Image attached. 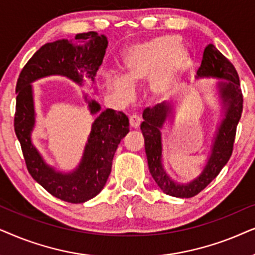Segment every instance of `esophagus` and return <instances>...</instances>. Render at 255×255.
<instances>
[{"mask_svg": "<svg viewBox=\"0 0 255 255\" xmlns=\"http://www.w3.org/2000/svg\"><path fill=\"white\" fill-rule=\"evenodd\" d=\"M129 124L133 128H137L141 124V118L136 114H133L129 117Z\"/></svg>", "mask_w": 255, "mask_h": 255, "instance_id": "obj_1", "label": "esophagus"}]
</instances>
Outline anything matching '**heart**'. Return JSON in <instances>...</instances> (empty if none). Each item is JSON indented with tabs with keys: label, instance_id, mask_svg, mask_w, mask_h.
<instances>
[{
	"label": "heart",
	"instance_id": "obj_1",
	"mask_svg": "<svg viewBox=\"0 0 255 255\" xmlns=\"http://www.w3.org/2000/svg\"><path fill=\"white\" fill-rule=\"evenodd\" d=\"M188 64V54L176 36H159L136 44L124 59L125 78L111 77L108 87L122 99L130 97V84L149 80V88L155 94H164L174 86L178 74Z\"/></svg>",
	"mask_w": 255,
	"mask_h": 255
}]
</instances>
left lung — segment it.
Masks as SVG:
<instances>
[{
	"mask_svg": "<svg viewBox=\"0 0 255 255\" xmlns=\"http://www.w3.org/2000/svg\"><path fill=\"white\" fill-rule=\"evenodd\" d=\"M197 77H213L226 79L219 83V92L226 107L225 119L220 124L212 145V151L204 170L199 177L189 184L181 185L171 181L162 165L161 128L171 108L167 104H157L143 111L144 121L141 130L144 137V149L147 154L149 171L156 184L163 192L178 198H191L204 190L222 171L224 165L232 155L237 126L243 113V93L239 76L233 64L224 54L209 44L203 53L202 65L197 71Z\"/></svg>",
	"mask_w": 255,
	"mask_h": 255,
	"instance_id": "left-lung-1",
	"label": "left lung"
}]
</instances>
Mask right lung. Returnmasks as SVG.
Listing matches in <instances>:
<instances>
[{
  "label": "right lung",
  "instance_id": "1",
  "mask_svg": "<svg viewBox=\"0 0 255 255\" xmlns=\"http://www.w3.org/2000/svg\"><path fill=\"white\" fill-rule=\"evenodd\" d=\"M107 44L106 36L96 31L78 33L74 40L46 43L25 64L16 84L13 128L29 174L51 195L72 204L90 201L104 189L118 145L129 131V121L121 112H101L92 125L79 167L70 174L57 172L44 162L31 143L30 135L35 125V110L30 84L52 74L65 76L81 84L85 73L94 81ZM87 103L92 114L100 111V105L94 100Z\"/></svg>",
  "mask_w": 255,
  "mask_h": 255
}]
</instances>
